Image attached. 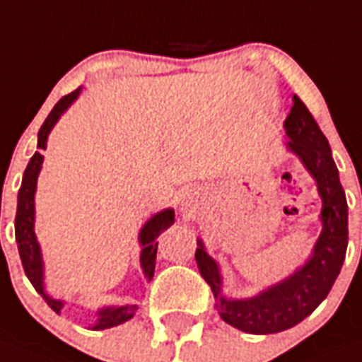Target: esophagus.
<instances>
[{
	"label": "esophagus",
	"mask_w": 362,
	"mask_h": 362,
	"mask_svg": "<svg viewBox=\"0 0 362 362\" xmlns=\"http://www.w3.org/2000/svg\"><path fill=\"white\" fill-rule=\"evenodd\" d=\"M180 203H182V209H193V205H195V192L193 189H186V192L182 193L180 197Z\"/></svg>",
	"instance_id": "1"
}]
</instances>
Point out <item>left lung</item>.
Wrapping results in <instances>:
<instances>
[{
    "instance_id": "obj_1",
    "label": "left lung",
    "mask_w": 362,
    "mask_h": 362,
    "mask_svg": "<svg viewBox=\"0 0 362 362\" xmlns=\"http://www.w3.org/2000/svg\"><path fill=\"white\" fill-rule=\"evenodd\" d=\"M285 121L286 148L300 157L303 167L315 178L321 195L322 231L310 260L300 269L267 286L266 291L245 300H230L222 294L220 267L197 239L195 260L203 279L211 285L218 300V313L228 325L248 334H275L292 328L315 311L328 296L341 269L347 248V201L327 136L310 110L296 95Z\"/></svg>"
}]
</instances>
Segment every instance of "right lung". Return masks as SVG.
Wrapping results in <instances>:
<instances>
[{
  "mask_svg": "<svg viewBox=\"0 0 362 362\" xmlns=\"http://www.w3.org/2000/svg\"><path fill=\"white\" fill-rule=\"evenodd\" d=\"M79 89H76L70 95L62 96L57 106L52 107L51 114L45 119V123L41 125L40 134H37V148L45 150L47 148V136L52 131L54 123L60 119V115L64 114L66 110L71 106V102L79 96ZM41 163H43V156L40 151H35L34 157L28 163L24 176H22V186L18 189V205H16V216H15V237L16 245H18V255H21L22 267L24 273L30 279V283L34 285V288L40 292L47 305L52 311L60 313V310L64 308L62 300L49 296L45 292V285H43V260H41V248L37 243L34 231L35 222V205L34 195L35 186H37V175L41 170ZM175 224V211L173 209H165V211L157 212L156 216H151L144 224V228L140 230L138 235V243L142 245V252H140V266L144 269L146 279L151 281L153 272H156V258H157V243L156 239L161 235V231ZM138 305H112V308H102L98 311V321L93 327V330H104V328L117 327L121 322L129 321L136 313Z\"/></svg>",
  "mask_w": 362,
  "mask_h": 362,
  "instance_id": "1",
  "label": "right lung"
}]
</instances>
